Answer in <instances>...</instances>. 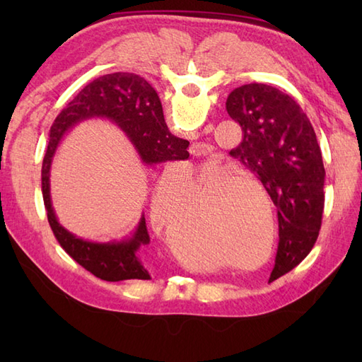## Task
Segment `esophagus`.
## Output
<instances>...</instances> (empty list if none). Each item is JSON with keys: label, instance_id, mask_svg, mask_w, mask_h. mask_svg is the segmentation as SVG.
I'll return each mask as SVG.
<instances>
[{"label": "esophagus", "instance_id": "esophagus-1", "mask_svg": "<svg viewBox=\"0 0 362 362\" xmlns=\"http://www.w3.org/2000/svg\"><path fill=\"white\" fill-rule=\"evenodd\" d=\"M214 148L209 143H193L189 148L191 156L194 157H211Z\"/></svg>", "mask_w": 362, "mask_h": 362}]
</instances>
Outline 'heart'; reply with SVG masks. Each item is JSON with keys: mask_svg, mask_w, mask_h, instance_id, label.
Segmentation results:
<instances>
[{"mask_svg": "<svg viewBox=\"0 0 362 362\" xmlns=\"http://www.w3.org/2000/svg\"><path fill=\"white\" fill-rule=\"evenodd\" d=\"M191 118L202 119V113L196 112ZM232 169L222 165H206L189 175L187 180L182 173L166 171L160 177L151 196V221L157 227H168L182 211L183 202L187 209L197 204L168 232V249L171 255L185 267H193L204 258L202 243L187 241L179 235L191 236L196 228L201 230L218 250L226 249L235 257L252 258L264 249L267 243L266 218L258 213V209L244 191L235 189L249 185L245 180L228 179ZM267 202L272 199L263 189ZM198 222L193 226V220ZM275 216L271 209V236L267 243V253H272L275 245Z\"/></svg>", "mask_w": 362, "mask_h": 362, "instance_id": "heart-1", "label": "heart"}]
</instances>
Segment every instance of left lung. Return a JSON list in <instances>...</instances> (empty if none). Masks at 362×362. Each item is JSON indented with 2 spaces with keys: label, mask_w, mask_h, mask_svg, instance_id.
Returning <instances> with one entry per match:
<instances>
[{
  "label": "left lung",
  "mask_w": 362,
  "mask_h": 362,
  "mask_svg": "<svg viewBox=\"0 0 362 362\" xmlns=\"http://www.w3.org/2000/svg\"><path fill=\"white\" fill-rule=\"evenodd\" d=\"M226 109L244 134L230 156L257 175L276 206L280 241L271 283L294 269L317 241L325 204L320 146L300 105L266 83L235 88Z\"/></svg>",
  "instance_id": "8db88e82"
}]
</instances>
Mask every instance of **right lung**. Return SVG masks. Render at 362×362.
I'll list each match as a JSON object with an SVG mask.
<instances>
[{"label":"right lung","mask_w":362,"mask_h":362,"mask_svg":"<svg viewBox=\"0 0 362 362\" xmlns=\"http://www.w3.org/2000/svg\"><path fill=\"white\" fill-rule=\"evenodd\" d=\"M87 119H107L117 124L148 166L187 160L189 141L169 132L157 91L134 73H112L90 82L59 113L51 127L42 166V193L48 222L59 244L74 261L101 280H149V271L138 257L141 245L149 244L144 214L130 236L95 243L66 230L54 211L49 179L54 156L65 135Z\"/></svg>","instance_id":"right-lung-1"}]
</instances>
